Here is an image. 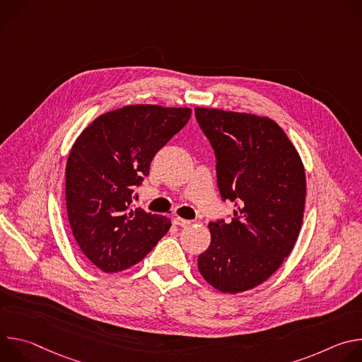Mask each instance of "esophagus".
I'll use <instances>...</instances> for the list:
<instances>
[{
  "instance_id": "34e87169",
  "label": "esophagus",
  "mask_w": 362,
  "mask_h": 362,
  "mask_svg": "<svg viewBox=\"0 0 362 362\" xmlns=\"http://www.w3.org/2000/svg\"><path fill=\"white\" fill-rule=\"evenodd\" d=\"M173 223L177 225V226H189L190 225V221H186L183 218H173Z\"/></svg>"
}]
</instances>
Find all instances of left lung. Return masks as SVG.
Listing matches in <instances>:
<instances>
[{
	"mask_svg": "<svg viewBox=\"0 0 362 362\" xmlns=\"http://www.w3.org/2000/svg\"><path fill=\"white\" fill-rule=\"evenodd\" d=\"M216 156L218 186L235 203L233 218L211 222V245L197 257L200 275L223 293L269 279L300 232L306 177L286 133L269 117L194 109Z\"/></svg>",
	"mask_w": 362,
	"mask_h": 362,
	"instance_id": "obj_1",
	"label": "left lung"
}]
</instances>
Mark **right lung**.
Here are the masks:
<instances>
[{"label": "right lung", "mask_w": 362, "mask_h": 362, "mask_svg": "<svg viewBox=\"0 0 362 362\" xmlns=\"http://www.w3.org/2000/svg\"><path fill=\"white\" fill-rule=\"evenodd\" d=\"M190 115L187 107L130 105L98 116L76 139L66 166L69 222L103 272L136 265L170 229L169 218L133 209L132 196Z\"/></svg>", "instance_id": "add662e5"}]
</instances>
